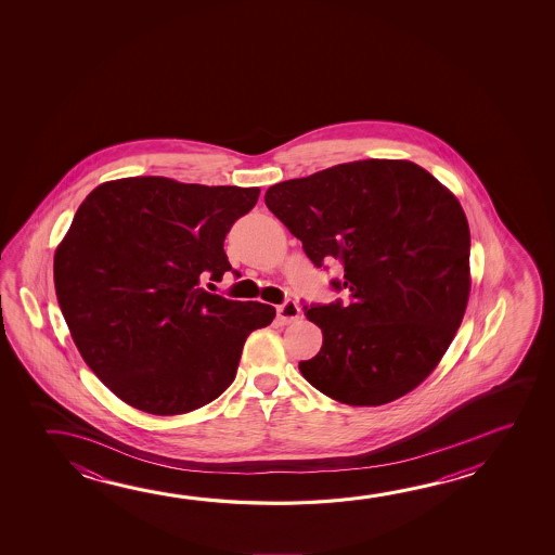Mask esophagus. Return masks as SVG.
<instances>
[{"label": "esophagus", "mask_w": 555, "mask_h": 555, "mask_svg": "<svg viewBox=\"0 0 555 555\" xmlns=\"http://www.w3.org/2000/svg\"><path fill=\"white\" fill-rule=\"evenodd\" d=\"M276 319L281 325H291L300 319V308L294 300H286L276 308Z\"/></svg>", "instance_id": "34e87169"}]
</instances>
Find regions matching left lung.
I'll return each instance as SVG.
<instances>
[{
    "mask_svg": "<svg viewBox=\"0 0 555 555\" xmlns=\"http://www.w3.org/2000/svg\"><path fill=\"white\" fill-rule=\"evenodd\" d=\"M264 205L315 267H345L348 301L304 306L323 333L300 372L350 406L416 389L461 327L470 294V230L453 193L410 160H356L274 183Z\"/></svg>",
    "mask_w": 555,
    "mask_h": 555,
    "instance_id": "8db88e82",
    "label": "left lung"
}]
</instances>
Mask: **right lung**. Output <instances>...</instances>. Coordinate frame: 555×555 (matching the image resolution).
<instances>
[{"label":"right lung","mask_w":555,"mask_h":555,"mask_svg":"<svg viewBox=\"0 0 555 555\" xmlns=\"http://www.w3.org/2000/svg\"><path fill=\"white\" fill-rule=\"evenodd\" d=\"M257 197L141 176L102 183L75 212L55 294L82 360L129 406L173 416L209 404L234 382L249 333L273 321V306L201 286L232 271L224 237Z\"/></svg>","instance_id":"right-lung-1"}]
</instances>
